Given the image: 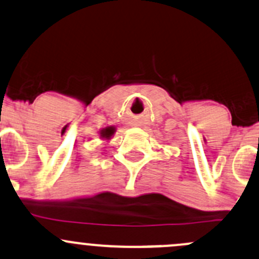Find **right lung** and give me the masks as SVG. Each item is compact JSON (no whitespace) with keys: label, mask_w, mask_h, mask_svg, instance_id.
Segmentation results:
<instances>
[{"label":"right lung","mask_w":259,"mask_h":259,"mask_svg":"<svg viewBox=\"0 0 259 259\" xmlns=\"http://www.w3.org/2000/svg\"><path fill=\"white\" fill-rule=\"evenodd\" d=\"M114 133V129L113 127H107V129H104V130H102V137L103 138H109L110 137L111 134H113Z\"/></svg>","instance_id":"obj_1"}]
</instances>
